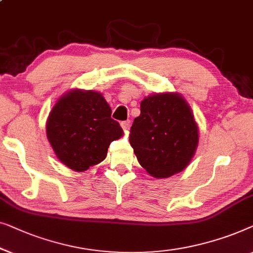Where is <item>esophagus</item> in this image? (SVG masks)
<instances>
[{"label": "esophagus", "mask_w": 253, "mask_h": 253, "mask_svg": "<svg viewBox=\"0 0 253 253\" xmlns=\"http://www.w3.org/2000/svg\"><path fill=\"white\" fill-rule=\"evenodd\" d=\"M122 127H123V129L124 130H128V129H129V127H130V122H129V120H126V122H123L122 123Z\"/></svg>", "instance_id": "obj_1"}]
</instances>
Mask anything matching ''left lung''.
I'll return each mask as SVG.
<instances>
[{"instance_id":"obj_1","label":"left lung","mask_w":253,"mask_h":253,"mask_svg":"<svg viewBox=\"0 0 253 253\" xmlns=\"http://www.w3.org/2000/svg\"><path fill=\"white\" fill-rule=\"evenodd\" d=\"M198 125L190 105L179 92H156L141 102L130 127L129 143L138 163L162 179L182 172L197 150Z\"/></svg>"}]
</instances>
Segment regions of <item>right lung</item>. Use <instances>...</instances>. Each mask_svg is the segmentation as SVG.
Masks as SVG:
<instances>
[{
	"label": "right lung",
	"instance_id": "right-lung-1",
	"mask_svg": "<svg viewBox=\"0 0 253 253\" xmlns=\"http://www.w3.org/2000/svg\"><path fill=\"white\" fill-rule=\"evenodd\" d=\"M101 92L74 88L57 99L48 116L47 137L58 161L84 172L103 162L110 143L124 135Z\"/></svg>",
	"mask_w": 253,
	"mask_h": 253
}]
</instances>
